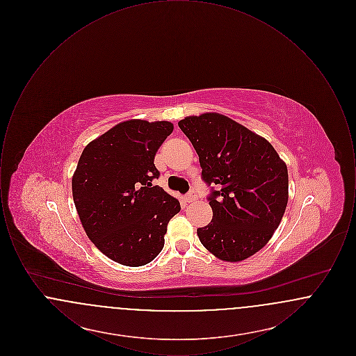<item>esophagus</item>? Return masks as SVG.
Listing matches in <instances>:
<instances>
[{"instance_id":"esophagus-1","label":"esophagus","mask_w":356,"mask_h":356,"mask_svg":"<svg viewBox=\"0 0 356 356\" xmlns=\"http://www.w3.org/2000/svg\"><path fill=\"white\" fill-rule=\"evenodd\" d=\"M196 200H197V195L193 191H191L186 196V203H193Z\"/></svg>"}]
</instances>
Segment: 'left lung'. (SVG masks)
Wrapping results in <instances>:
<instances>
[{
  "label": "left lung",
  "mask_w": 356,
  "mask_h": 356,
  "mask_svg": "<svg viewBox=\"0 0 356 356\" xmlns=\"http://www.w3.org/2000/svg\"><path fill=\"white\" fill-rule=\"evenodd\" d=\"M199 154L212 191V221L197 229L204 247L222 261L259 252L279 227L288 203V170L271 143L235 120L207 112L179 121Z\"/></svg>",
  "instance_id": "obj_1"
}]
</instances>
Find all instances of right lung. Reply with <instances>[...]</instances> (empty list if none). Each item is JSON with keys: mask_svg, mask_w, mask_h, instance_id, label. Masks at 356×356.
<instances>
[{"mask_svg": "<svg viewBox=\"0 0 356 356\" xmlns=\"http://www.w3.org/2000/svg\"><path fill=\"white\" fill-rule=\"evenodd\" d=\"M170 121H122L90 141L72 177L85 234L111 260L140 267L164 247L167 224L180 203L161 186L153 161L172 134Z\"/></svg>", "mask_w": 356, "mask_h": 356, "instance_id": "1", "label": "right lung"}]
</instances>
